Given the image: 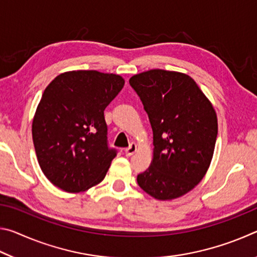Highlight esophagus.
I'll return each instance as SVG.
<instances>
[{"mask_svg": "<svg viewBox=\"0 0 257 257\" xmlns=\"http://www.w3.org/2000/svg\"><path fill=\"white\" fill-rule=\"evenodd\" d=\"M136 151H137L136 144H130V146L124 150V154L125 156H132Z\"/></svg>", "mask_w": 257, "mask_h": 257, "instance_id": "obj_1", "label": "esophagus"}]
</instances>
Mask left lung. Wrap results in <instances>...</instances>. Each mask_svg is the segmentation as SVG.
I'll list each match as a JSON object with an SVG mask.
<instances>
[{
  "label": "left lung",
  "mask_w": 257,
  "mask_h": 257,
  "mask_svg": "<svg viewBox=\"0 0 257 257\" xmlns=\"http://www.w3.org/2000/svg\"><path fill=\"white\" fill-rule=\"evenodd\" d=\"M153 130V161L137 182L156 199L180 197L199 184L210 167L217 136L214 108L185 73L162 69L129 79Z\"/></svg>",
  "instance_id": "8db88e82"
}]
</instances>
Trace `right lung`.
I'll return each mask as SVG.
<instances>
[{
    "instance_id": "obj_1",
    "label": "right lung",
    "mask_w": 257,
    "mask_h": 257,
    "mask_svg": "<svg viewBox=\"0 0 257 257\" xmlns=\"http://www.w3.org/2000/svg\"><path fill=\"white\" fill-rule=\"evenodd\" d=\"M123 85L118 75L79 70L46 87L32 130L38 163L54 186L79 193L104 179L118 154L108 146L104 110Z\"/></svg>"
}]
</instances>
